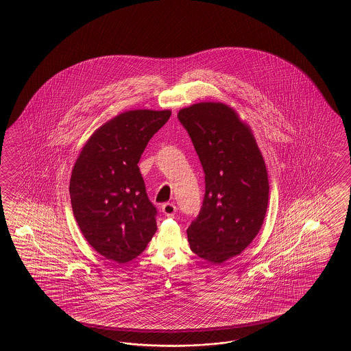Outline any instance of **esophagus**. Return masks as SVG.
Wrapping results in <instances>:
<instances>
[{"mask_svg":"<svg viewBox=\"0 0 351 351\" xmlns=\"http://www.w3.org/2000/svg\"><path fill=\"white\" fill-rule=\"evenodd\" d=\"M162 213H163V215L169 216V217H172V216H175V213H176V206L173 203H165L162 206Z\"/></svg>","mask_w":351,"mask_h":351,"instance_id":"34e87169","label":"esophagus"}]
</instances>
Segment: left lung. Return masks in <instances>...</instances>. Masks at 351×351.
Masks as SVG:
<instances>
[{
	"instance_id": "left-lung-1",
	"label": "left lung",
	"mask_w": 351,
	"mask_h": 351,
	"mask_svg": "<svg viewBox=\"0 0 351 351\" xmlns=\"http://www.w3.org/2000/svg\"><path fill=\"white\" fill-rule=\"evenodd\" d=\"M178 118L206 175L202 210L186 230L188 241L195 255L223 264L241 255L264 223L265 162L252 130L232 106L202 101L182 108Z\"/></svg>"
}]
</instances>
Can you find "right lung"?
I'll list each match as a JSON object with an SVG mask.
<instances>
[{"instance_id":"add662e5","label":"right lung","mask_w":351,"mask_h":351,"mask_svg":"<svg viewBox=\"0 0 351 351\" xmlns=\"http://www.w3.org/2000/svg\"><path fill=\"white\" fill-rule=\"evenodd\" d=\"M171 110L134 109L96 128L75 160L69 194L75 221L96 252L118 264L136 258L157 232L138 163Z\"/></svg>"}]
</instances>
